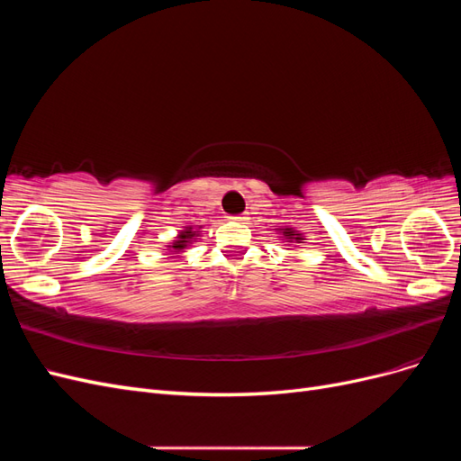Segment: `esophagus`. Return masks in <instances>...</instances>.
Listing matches in <instances>:
<instances>
[{"instance_id": "obj_1", "label": "esophagus", "mask_w": 461, "mask_h": 461, "mask_svg": "<svg viewBox=\"0 0 461 461\" xmlns=\"http://www.w3.org/2000/svg\"><path fill=\"white\" fill-rule=\"evenodd\" d=\"M234 221H239V222H246V221H248V217H246V215H236V217H234Z\"/></svg>"}]
</instances>
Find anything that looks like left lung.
<instances>
[{
	"label": "left lung",
	"mask_w": 461,
	"mask_h": 461,
	"mask_svg": "<svg viewBox=\"0 0 461 461\" xmlns=\"http://www.w3.org/2000/svg\"><path fill=\"white\" fill-rule=\"evenodd\" d=\"M278 232H281V239L286 240V242H292V244H300L302 240H305L300 230H294V229H278Z\"/></svg>",
	"instance_id": "1"
}]
</instances>
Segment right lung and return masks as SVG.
I'll return each instance as SVG.
<instances>
[{"label": "right lung", "instance_id": "1", "mask_svg": "<svg viewBox=\"0 0 461 461\" xmlns=\"http://www.w3.org/2000/svg\"><path fill=\"white\" fill-rule=\"evenodd\" d=\"M202 229V227H200ZM200 229H194V227H185L183 230L178 232V236H176V240H173L169 246H167V249H169L171 254H183L185 249L192 244V242H196V239L200 236Z\"/></svg>", "mask_w": 461, "mask_h": 461}]
</instances>
